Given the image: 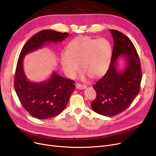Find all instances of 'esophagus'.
Listing matches in <instances>:
<instances>
[{"label": "esophagus", "mask_w": 156, "mask_h": 156, "mask_svg": "<svg viewBox=\"0 0 156 156\" xmlns=\"http://www.w3.org/2000/svg\"><path fill=\"white\" fill-rule=\"evenodd\" d=\"M76 87L78 89L83 90V89H85L87 87V86L85 85H81V84H80V83H76Z\"/></svg>", "instance_id": "esophagus-1"}]
</instances>
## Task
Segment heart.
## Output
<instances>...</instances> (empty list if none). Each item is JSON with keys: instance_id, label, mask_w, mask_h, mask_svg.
<instances>
[{"instance_id": "heart-1", "label": "heart", "mask_w": 156, "mask_h": 156, "mask_svg": "<svg viewBox=\"0 0 156 156\" xmlns=\"http://www.w3.org/2000/svg\"><path fill=\"white\" fill-rule=\"evenodd\" d=\"M112 52V45L108 39L79 36L69 43L67 51L62 52L61 63L64 71L70 78L75 77L81 67L82 79L88 76L98 78L107 71Z\"/></svg>"}]
</instances>
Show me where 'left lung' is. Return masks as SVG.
I'll use <instances>...</instances> for the list:
<instances>
[{
    "instance_id": "left-lung-1",
    "label": "left lung",
    "mask_w": 156,
    "mask_h": 156,
    "mask_svg": "<svg viewBox=\"0 0 156 156\" xmlns=\"http://www.w3.org/2000/svg\"><path fill=\"white\" fill-rule=\"evenodd\" d=\"M114 40L112 54L105 75L94 85L97 96L92 109L105 116H113L126 110L140 92L142 69L140 59L130 39L121 32L109 30ZM120 55L125 57V69L119 72L116 63Z\"/></svg>"
}]
</instances>
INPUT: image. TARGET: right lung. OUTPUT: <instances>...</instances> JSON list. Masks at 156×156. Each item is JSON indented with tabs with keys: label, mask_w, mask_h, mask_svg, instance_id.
Segmentation results:
<instances>
[{
	"label": "right lung",
	"mask_w": 156,
	"mask_h": 156,
	"mask_svg": "<svg viewBox=\"0 0 156 156\" xmlns=\"http://www.w3.org/2000/svg\"><path fill=\"white\" fill-rule=\"evenodd\" d=\"M68 36V33L42 30L27 41L20 52L15 72L14 89L23 107L33 117L45 119L59 114L75 90V81L54 72L47 81L31 82L23 70L24 57L47 43L61 42Z\"/></svg>",
	"instance_id": "1"
}]
</instances>
